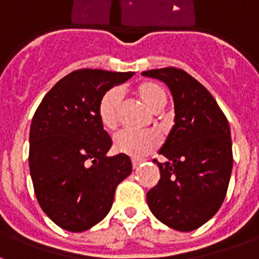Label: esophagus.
Returning a JSON list of instances; mask_svg holds the SVG:
<instances>
[{
	"label": "esophagus",
	"mask_w": 259,
	"mask_h": 259,
	"mask_svg": "<svg viewBox=\"0 0 259 259\" xmlns=\"http://www.w3.org/2000/svg\"><path fill=\"white\" fill-rule=\"evenodd\" d=\"M141 162H143L141 158H132V165H133V168H137Z\"/></svg>",
	"instance_id": "34e87169"
}]
</instances>
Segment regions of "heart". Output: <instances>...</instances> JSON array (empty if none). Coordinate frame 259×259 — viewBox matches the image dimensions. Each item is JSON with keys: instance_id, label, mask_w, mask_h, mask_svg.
Masks as SVG:
<instances>
[{"instance_id": "b5f03b06", "label": "heart", "mask_w": 259, "mask_h": 259, "mask_svg": "<svg viewBox=\"0 0 259 259\" xmlns=\"http://www.w3.org/2000/svg\"><path fill=\"white\" fill-rule=\"evenodd\" d=\"M135 94L147 107L152 111L162 109L168 96L162 85L155 81L147 80L141 81L135 87ZM119 112H120V96L116 90H108L104 93L97 105L98 120L105 130L112 132L118 127ZM159 146V137L155 132H132L122 130L113 139V148L119 154H124L129 157L140 158L154 151Z\"/></svg>"}]
</instances>
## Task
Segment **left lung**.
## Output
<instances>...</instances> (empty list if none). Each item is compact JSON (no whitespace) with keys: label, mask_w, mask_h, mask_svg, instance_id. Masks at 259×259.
Masks as SVG:
<instances>
[{"label":"left lung","mask_w":259,"mask_h":259,"mask_svg":"<svg viewBox=\"0 0 259 259\" xmlns=\"http://www.w3.org/2000/svg\"><path fill=\"white\" fill-rule=\"evenodd\" d=\"M144 76L165 81L175 101V126L157 163L161 179L147 193L157 219L169 228L191 232L208 222L222 205L233 168L228 119L200 81L178 68L152 69Z\"/></svg>","instance_id":"left-lung-1"}]
</instances>
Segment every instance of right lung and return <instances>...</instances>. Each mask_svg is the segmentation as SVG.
<instances>
[{
	"instance_id": "right-lung-1",
	"label": "right lung",
	"mask_w": 259,
	"mask_h": 259,
	"mask_svg": "<svg viewBox=\"0 0 259 259\" xmlns=\"http://www.w3.org/2000/svg\"><path fill=\"white\" fill-rule=\"evenodd\" d=\"M135 72L79 69L48 91L30 126L29 168L34 194L48 218L69 232H84L111 209L116 186L132 161L107 157L112 140L98 120L104 93Z\"/></svg>"
}]
</instances>
